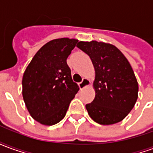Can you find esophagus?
<instances>
[{"mask_svg":"<svg viewBox=\"0 0 153 153\" xmlns=\"http://www.w3.org/2000/svg\"><path fill=\"white\" fill-rule=\"evenodd\" d=\"M90 85V80L88 79H87V78H83V80H82V82H80L79 83V86L80 89H83L84 88H86V87L89 86Z\"/></svg>","mask_w":153,"mask_h":153,"instance_id":"esophagus-1","label":"esophagus"}]
</instances>
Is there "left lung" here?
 Wrapping results in <instances>:
<instances>
[{"mask_svg":"<svg viewBox=\"0 0 153 153\" xmlns=\"http://www.w3.org/2000/svg\"><path fill=\"white\" fill-rule=\"evenodd\" d=\"M95 69V98L86 105L90 117L100 125L121 121L134 106L138 84L130 64L118 48L105 42H79Z\"/></svg>","mask_w":153,"mask_h":153,"instance_id":"left-lung-1","label":"left lung"}]
</instances>
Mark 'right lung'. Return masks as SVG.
<instances>
[{"label": "right lung", "mask_w": 153, "mask_h": 153, "mask_svg": "<svg viewBox=\"0 0 153 153\" xmlns=\"http://www.w3.org/2000/svg\"><path fill=\"white\" fill-rule=\"evenodd\" d=\"M77 42V39L67 38L48 42L35 54L24 73V101L32 117L42 125L60 122L79 90L66 62Z\"/></svg>", "instance_id": "add662e5"}]
</instances>
